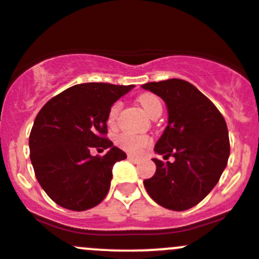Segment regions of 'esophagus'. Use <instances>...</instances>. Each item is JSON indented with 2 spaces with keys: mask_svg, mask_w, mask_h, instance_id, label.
<instances>
[{
  "mask_svg": "<svg viewBox=\"0 0 259 259\" xmlns=\"http://www.w3.org/2000/svg\"><path fill=\"white\" fill-rule=\"evenodd\" d=\"M127 158H128L130 161L135 162V163H137V162L141 161L140 157H136V156H133V154H128V156H127Z\"/></svg>",
  "mask_w": 259,
  "mask_h": 259,
  "instance_id": "34e87169",
  "label": "esophagus"
}]
</instances>
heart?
Instances as JSON below:
<instances>
[{
  "label": "heart",
  "instance_id": "heart-1",
  "mask_svg": "<svg viewBox=\"0 0 259 259\" xmlns=\"http://www.w3.org/2000/svg\"><path fill=\"white\" fill-rule=\"evenodd\" d=\"M138 103L142 106V108L145 110L146 113L149 117L154 118L156 116L161 114L162 112V103L158 100V97L152 93H142V95L138 96L137 98ZM122 108V102L121 101H116L111 105L110 110L107 113V123L108 126H114L118 118V114L121 112ZM152 140L148 136H141V135H132V133H122L117 138V145L121 148H123L124 151L130 152V153L137 154L141 153L147 146L151 145Z\"/></svg>",
  "mask_w": 259,
  "mask_h": 259
}]
</instances>
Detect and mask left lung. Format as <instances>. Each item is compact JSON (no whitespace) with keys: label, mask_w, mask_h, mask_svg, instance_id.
<instances>
[{"label":"left lung","mask_w":259,"mask_h":259,"mask_svg":"<svg viewBox=\"0 0 259 259\" xmlns=\"http://www.w3.org/2000/svg\"><path fill=\"white\" fill-rule=\"evenodd\" d=\"M142 87L159 96L168 108V124L154 151L164 159L175 157V162L154 158L156 173L143 185L159 206L189 209L212 191L227 166V123L212 101L187 81L170 78Z\"/></svg>","instance_id":"1"}]
</instances>
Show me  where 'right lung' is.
<instances>
[{
  "label": "right lung",
  "mask_w": 259,
  "mask_h": 259,
  "mask_svg": "<svg viewBox=\"0 0 259 259\" xmlns=\"http://www.w3.org/2000/svg\"><path fill=\"white\" fill-rule=\"evenodd\" d=\"M111 83H81L52 97L30 133V157L37 181L58 206L86 210L97 206L110 191L112 167L127 158L107 136L111 105L133 89ZM92 148H109L92 156Z\"/></svg>",
  "instance_id": "add662e5"
}]
</instances>
